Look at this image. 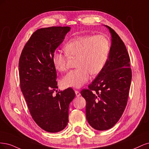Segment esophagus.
I'll use <instances>...</instances> for the list:
<instances>
[{"instance_id":"1","label":"esophagus","mask_w":149,"mask_h":149,"mask_svg":"<svg viewBox=\"0 0 149 149\" xmlns=\"http://www.w3.org/2000/svg\"><path fill=\"white\" fill-rule=\"evenodd\" d=\"M75 95H76V96H77V97H79V96H80V93L79 92V91L78 90H75Z\"/></svg>"}]
</instances>
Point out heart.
<instances>
[{"label": "heart", "instance_id": "1", "mask_svg": "<svg viewBox=\"0 0 149 149\" xmlns=\"http://www.w3.org/2000/svg\"><path fill=\"white\" fill-rule=\"evenodd\" d=\"M110 49L109 41L104 35L76 36L64 47L66 55L55 51L52 56L54 68L59 72L68 69V57L75 58L77 69L70 71L62 80L63 87L80 88L92 75L99 74L103 69Z\"/></svg>", "mask_w": 149, "mask_h": 149}]
</instances>
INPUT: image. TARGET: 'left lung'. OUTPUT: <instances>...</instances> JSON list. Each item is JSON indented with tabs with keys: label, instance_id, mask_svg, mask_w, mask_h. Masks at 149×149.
Here are the masks:
<instances>
[{
	"label": "left lung",
	"instance_id": "1",
	"mask_svg": "<svg viewBox=\"0 0 149 149\" xmlns=\"http://www.w3.org/2000/svg\"><path fill=\"white\" fill-rule=\"evenodd\" d=\"M111 46L103 69L87 89L80 93L86 100V117L98 131L111 129L126 108L132 79L130 57L124 42L111 27Z\"/></svg>",
	"mask_w": 149,
	"mask_h": 149
}]
</instances>
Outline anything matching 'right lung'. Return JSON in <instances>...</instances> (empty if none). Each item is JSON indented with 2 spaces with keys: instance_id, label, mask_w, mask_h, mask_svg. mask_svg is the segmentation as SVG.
<instances>
[{
  "instance_id": "right-lung-1",
  "label": "right lung",
  "mask_w": 149,
  "mask_h": 149,
  "mask_svg": "<svg viewBox=\"0 0 149 149\" xmlns=\"http://www.w3.org/2000/svg\"><path fill=\"white\" fill-rule=\"evenodd\" d=\"M69 26L38 29L24 46L19 59L20 88L33 120L43 130L59 132L69 122V107L75 93L68 88L54 95L57 72L52 56L70 31Z\"/></svg>"
}]
</instances>
